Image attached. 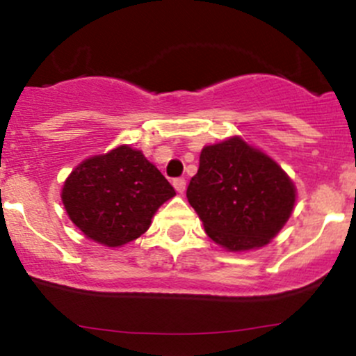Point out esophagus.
Here are the masks:
<instances>
[{"mask_svg":"<svg viewBox=\"0 0 356 356\" xmlns=\"http://www.w3.org/2000/svg\"><path fill=\"white\" fill-rule=\"evenodd\" d=\"M172 184H174V188L179 194H184V191H186V181H184V179H182V177L174 179V182H172Z\"/></svg>","mask_w":356,"mask_h":356,"instance_id":"esophagus-1","label":"esophagus"}]
</instances>
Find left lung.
<instances>
[{"mask_svg":"<svg viewBox=\"0 0 356 356\" xmlns=\"http://www.w3.org/2000/svg\"><path fill=\"white\" fill-rule=\"evenodd\" d=\"M186 194L208 237L230 252L269 244L297 200L286 172L241 136L201 149L200 168Z\"/></svg>","mask_w":356,"mask_h":356,"instance_id":"obj_1","label":"left lung"}]
</instances>
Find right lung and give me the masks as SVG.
I'll list each match as a JSON object with an SVG mask.
<instances>
[{"instance_id": "right-lung-1", "label": "right lung", "mask_w": 356, "mask_h": 356, "mask_svg": "<svg viewBox=\"0 0 356 356\" xmlns=\"http://www.w3.org/2000/svg\"><path fill=\"white\" fill-rule=\"evenodd\" d=\"M174 196L162 172L129 145L83 160L61 191L71 222L90 241L107 247L145 234L156 209Z\"/></svg>"}]
</instances>
